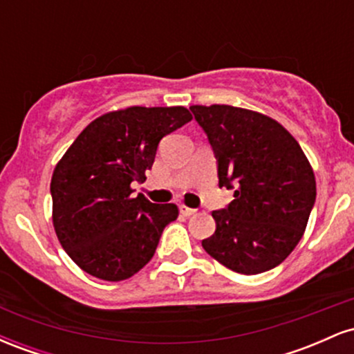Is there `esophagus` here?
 I'll use <instances>...</instances> for the list:
<instances>
[{
	"label": "esophagus",
	"instance_id": "esophagus-1",
	"mask_svg": "<svg viewBox=\"0 0 354 354\" xmlns=\"http://www.w3.org/2000/svg\"><path fill=\"white\" fill-rule=\"evenodd\" d=\"M180 213L183 214V216H191V214H194V213H196V209H193V208H188V206L181 205V206H180Z\"/></svg>",
	"mask_w": 354,
	"mask_h": 354
}]
</instances>
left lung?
Masks as SVG:
<instances>
[{"label": "left lung", "mask_w": 354, "mask_h": 354, "mask_svg": "<svg viewBox=\"0 0 354 354\" xmlns=\"http://www.w3.org/2000/svg\"><path fill=\"white\" fill-rule=\"evenodd\" d=\"M218 158L219 188L234 189L213 211L216 230L201 245L231 271L258 274L290 256L306 230L316 180L301 146L273 118L230 104H193Z\"/></svg>", "instance_id": "8db88e82"}]
</instances>
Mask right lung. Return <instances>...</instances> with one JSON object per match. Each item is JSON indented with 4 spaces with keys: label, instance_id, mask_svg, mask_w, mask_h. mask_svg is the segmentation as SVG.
<instances>
[{
    "label": "right lung",
    "instance_id": "obj_1",
    "mask_svg": "<svg viewBox=\"0 0 354 354\" xmlns=\"http://www.w3.org/2000/svg\"><path fill=\"white\" fill-rule=\"evenodd\" d=\"M185 106H128L93 120L55 166L53 226L81 270L104 281L131 278L153 258L161 233L178 218L174 203L131 196L158 143L191 121Z\"/></svg>",
    "mask_w": 354,
    "mask_h": 354
}]
</instances>
